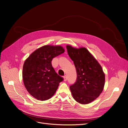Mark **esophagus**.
Instances as JSON below:
<instances>
[{
    "label": "esophagus",
    "mask_w": 128,
    "mask_h": 128,
    "mask_svg": "<svg viewBox=\"0 0 128 128\" xmlns=\"http://www.w3.org/2000/svg\"><path fill=\"white\" fill-rule=\"evenodd\" d=\"M64 81H66V80H67V76H66V75L64 76Z\"/></svg>",
    "instance_id": "1"
}]
</instances>
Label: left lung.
<instances>
[{
	"mask_svg": "<svg viewBox=\"0 0 128 128\" xmlns=\"http://www.w3.org/2000/svg\"><path fill=\"white\" fill-rule=\"evenodd\" d=\"M66 48L77 73L76 82L70 86L72 96L80 104H89L96 99L104 89V73L86 48H76L70 45H66Z\"/></svg>",
	"mask_w": 128,
	"mask_h": 128,
	"instance_id": "8db88e82",
	"label": "left lung"
}]
</instances>
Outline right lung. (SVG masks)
Segmentation results:
<instances>
[{"instance_id": "right-lung-1", "label": "right lung", "mask_w": 128, "mask_h": 128, "mask_svg": "<svg viewBox=\"0 0 128 128\" xmlns=\"http://www.w3.org/2000/svg\"><path fill=\"white\" fill-rule=\"evenodd\" d=\"M64 52L61 46L45 45L32 52L24 62L23 81L28 92L40 100L50 98L63 78L54 71L52 59Z\"/></svg>"}]
</instances>
